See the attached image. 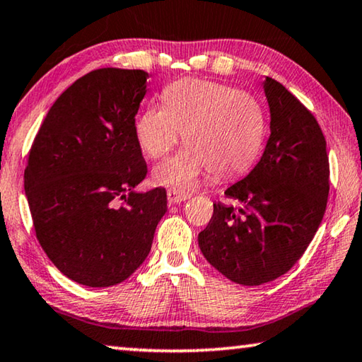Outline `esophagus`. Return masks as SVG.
<instances>
[{"instance_id":"esophagus-1","label":"esophagus","mask_w":362,"mask_h":362,"mask_svg":"<svg viewBox=\"0 0 362 362\" xmlns=\"http://www.w3.org/2000/svg\"><path fill=\"white\" fill-rule=\"evenodd\" d=\"M190 197H192V194L188 193V192L177 190V188H170V190H168V202L170 204L182 203V202H185V199H188Z\"/></svg>"}]
</instances>
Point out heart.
<instances>
[{
    "label": "heart",
    "mask_w": 362,
    "mask_h": 362,
    "mask_svg": "<svg viewBox=\"0 0 362 362\" xmlns=\"http://www.w3.org/2000/svg\"><path fill=\"white\" fill-rule=\"evenodd\" d=\"M163 105L143 109L135 120L141 151L160 159L183 134L185 148L153 170L163 187L188 188L212 170L219 179L245 174L266 139V112L253 95L211 80L182 78L163 91Z\"/></svg>",
    "instance_id": "1"
}]
</instances>
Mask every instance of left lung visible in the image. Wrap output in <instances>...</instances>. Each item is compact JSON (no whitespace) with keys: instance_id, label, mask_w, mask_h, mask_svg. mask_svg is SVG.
I'll use <instances>...</instances> for the list:
<instances>
[{"instance_id":"left-lung-1","label":"left lung","mask_w":362,"mask_h":362,"mask_svg":"<svg viewBox=\"0 0 362 362\" xmlns=\"http://www.w3.org/2000/svg\"><path fill=\"white\" fill-rule=\"evenodd\" d=\"M271 135L259 163L214 203L199 250L212 267L240 285L272 282L305 253L329 198L325 136L313 112L282 83L266 77Z\"/></svg>"}]
</instances>
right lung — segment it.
I'll list each match as a JSON object with an SVG mask.
<instances>
[{
    "mask_svg": "<svg viewBox=\"0 0 362 362\" xmlns=\"http://www.w3.org/2000/svg\"><path fill=\"white\" fill-rule=\"evenodd\" d=\"M146 77L117 67L80 77L51 106L28 153L24 188L37 238L77 284L129 279L168 211L164 188L134 192L148 172L135 136Z\"/></svg>",
    "mask_w": 362,
    "mask_h": 362,
    "instance_id": "obj_1",
    "label": "right lung"
}]
</instances>
